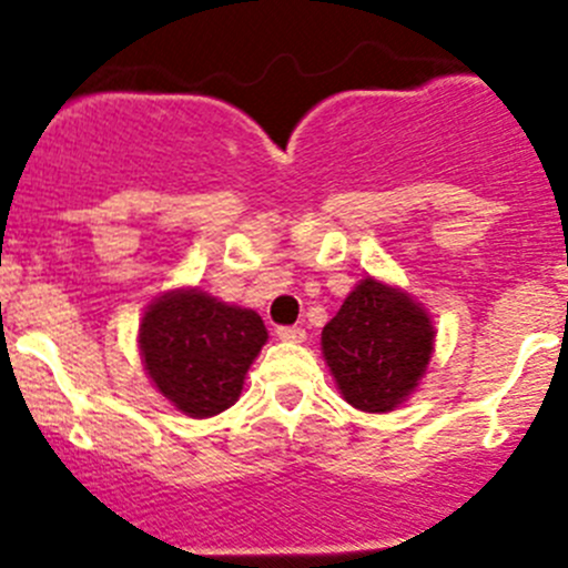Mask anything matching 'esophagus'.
Masks as SVG:
<instances>
[{
    "label": "esophagus",
    "instance_id": "esophagus-1",
    "mask_svg": "<svg viewBox=\"0 0 568 568\" xmlns=\"http://www.w3.org/2000/svg\"><path fill=\"white\" fill-rule=\"evenodd\" d=\"M277 337L285 343H305V329L302 326H277Z\"/></svg>",
    "mask_w": 568,
    "mask_h": 568
}]
</instances>
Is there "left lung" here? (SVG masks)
<instances>
[{"label":"left lung","mask_w":568,"mask_h":568,"mask_svg":"<svg viewBox=\"0 0 568 568\" xmlns=\"http://www.w3.org/2000/svg\"><path fill=\"white\" fill-rule=\"evenodd\" d=\"M434 341V321L415 296L363 277L321 332V354L346 404L385 415L417 390Z\"/></svg>","instance_id":"1"}]
</instances>
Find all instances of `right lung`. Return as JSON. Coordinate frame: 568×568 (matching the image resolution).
I'll return each instance as SVG.
<instances>
[{"instance_id": "right-lung-1", "label": "right lung", "mask_w": 568, "mask_h": 568, "mask_svg": "<svg viewBox=\"0 0 568 568\" xmlns=\"http://www.w3.org/2000/svg\"><path fill=\"white\" fill-rule=\"evenodd\" d=\"M266 341L255 311L216 300L197 285L156 296L136 332L148 379L186 417H214L236 404Z\"/></svg>"}]
</instances>
